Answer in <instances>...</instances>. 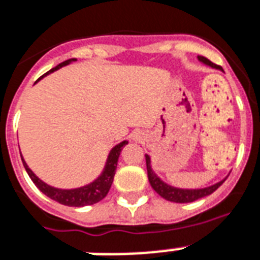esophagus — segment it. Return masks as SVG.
<instances>
[{"mask_svg": "<svg viewBox=\"0 0 260 260\" xmlns=\"http://www.w3.org/2000/svg\"><path fill=\"white\" fill-rule=\"evenodd\" d=\"M134 140L139 141V140H140V136H137V135H136V136H134Z\"/></svg>", "mask_w": 260, "mask_h": 260, "instance_id": "obj_1", "label": "esophagus"}]
</instances>
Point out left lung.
<instances>
[{
  "label": "left lung",
  "instance_id": "left-lung-1",
  "mask_svg": "<svg viewBox=\"0 0 260 260\" xmlns=\"http://www.w3.org/2000/svg\"><path fill=\"white\" fill-rule=\"evenodd\" d=\"M200 62L208 65L211 68L214 69H220L219 65H215L214 62H211L208 58L203 56H199ZM145 161H147V172H148V180L151 183L152 188L155 189V192H157L161 198H164L168 202H174V203H191V202H195L198 199H202V198H206V196L211 195L212 192L216 191V189L220 187L223 183H224L225 179L215 183V184L210 185V187H204V188H179V187H174V185L168 184L166 181H163L161 179L155 174V171L152 170L151 166V157L149 155H145Z\"/></svg>",
  "mask_w": 260,
  "mask_h": 260
}]
</instances>
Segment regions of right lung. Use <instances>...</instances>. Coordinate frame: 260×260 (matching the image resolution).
Masks as SVG:
<instances>
[{
    "label": "right lung",
    "mask_w": 260,
    "mask_h": 260,
    "mask_svg": "<svg viewBox=\"0 0 260 260\" xmlns=\"http://www.w3.org/2000/svg\"><path fill=\"white\" fill-rule=\"evenodd\" d=\"M73 61H76V58H71V60L64 61V62H61V64H58L57 67L50 69L49 72H46L44 76H48L49 73H53V72L58 71V69L65 67V65H69L71 62H73ZM44 76H41L40 79H42ZM126 144H128V141L124 140L121 141V143H119L117 145H115V147L111 149L108 157H107V163H105L104 170H103V172H101L99 178L94 179V180L92 181V183H89V184L72 189L56 188V187H52V185L46 184L45 181H42L39 176H36L35 172L27 167L26 161L24 160L22 155H21V159H22V164H24L25 170H26L27 175H29V178L31 179V181L35 183L36 187H37L42 193H45L48 198L56 200V202H58L60 204H64V206L84 207L97 203V202H100V200H103L105 196H107V193L109 192V188H111L113 178H115L120 152H121L124 145Z\"/></svg>",
    "instance_id": "right-lung-1"
}]
</instances>
